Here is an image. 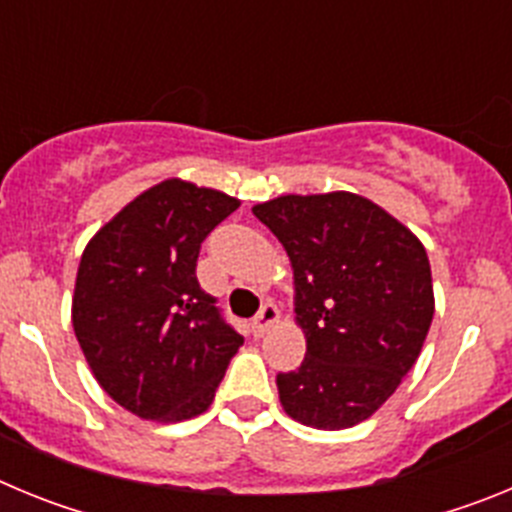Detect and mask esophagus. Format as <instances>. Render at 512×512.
Instances as JSON below:
<instances>
[{"instance_id":"34e87169","label":"esophagus","mask_w":512,"mask_h":512,"mask_svg":"<svg viewBox=\"0 0 512 512\" xmlns=\"http://www.w3.org/2000/svg\"><path fill=\"white\" fill-rule=\"evenodd\" d=\"M274 323H279V310H277V305L266 302V305L259 310V315L253 318V328L259 330V333H266V330H269Z\"/></svg>"}]
</instances>
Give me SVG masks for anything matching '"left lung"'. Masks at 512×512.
<instances>
[{
    "mask_svg": "<svg viewBox=\"0 0 512 512\" xmlns=\"http://www.w3.org/2000/svg\"><path fill=\"white\" fill-rule=\"evenodd\" d=\"M295 271L307 354L277 374L289 418L341 431L377 413L423 348L433 310L418 235L354 192L282 194L253 207Z\"/></svg>",
    "mask_w": 512,
    "mask_h": 512,
    "instance_id": "obj_1",
    "label": "left lung"
}]
</instances>
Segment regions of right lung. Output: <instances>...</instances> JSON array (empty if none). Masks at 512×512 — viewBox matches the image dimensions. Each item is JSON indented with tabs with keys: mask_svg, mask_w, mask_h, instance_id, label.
Wrapping results in <instances>:
<instances>
[{
	"mask_svg": "<svg viewBox=\"0 0 512 512\" xmlns=\"http://www.w3.org/2000/svg\"><path fill=\"white\" fill-rule=\"evenodd\" d=\"M241 202L166 179L94 233L76 271L71 323L94 379L143 420L179 423L215 400L243 336L197 282L210 230Z\"/></svg>",
	"mask_w": 512,
	"mask_h": 512,
	"instance_id": "obj_1",
	"label": "right lung"
}]
</instances>
